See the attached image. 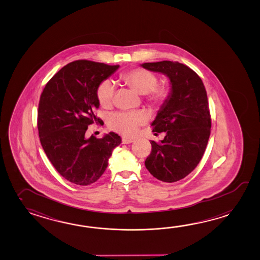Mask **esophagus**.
Wrapping results in <instances>:
<instances>
[{"mask_svg": "<svg viewBox=\"0 0 260 260\" xmlns=\"http://www.w3.org/2000/svg\"><path fill=\"white\" fill-rule=\"evenodd\" d=\"M134 142V139L133 138H127V137H123L122 138V143L123 144H132Z\"/></svg>", "mask_w": 260, "mask_h": 260, "instance_id": "34e87169", "label": "esophagus"}]
</instances>
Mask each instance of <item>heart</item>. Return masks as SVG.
Here are the masks:
<instances>
[{
    "label": "heart",
    "mask_w": 260,
    "mask_h": 260,
    "mask_svg": "<svg viewBox=\"0 0 260 260\" xmlns=\"http://www.w3.org/2000/svg\"><path fill=\"white\" fill-rule=\"evenodd\" d=\"M121 79L140 94H147L148 101L155 104H161L168 97L165 87H157L156 75L143 68L129 70L122 74ZM114 86L110 81H104L97 89V98L104 108H109L114 103ZM144 116L135 113L118 112L110 117V127L125 135H132L144 122Z\"/></svg>",
    "instance_id": "b5f03b06"
}]
</instances>
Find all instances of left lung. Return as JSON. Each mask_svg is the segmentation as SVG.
Wrapping results in <instances>:
<instances>
[{
  "mask_svg": "<svg viewBox=\"0 0 260 260\" xmlns=\"http://www.w3.org/2000/svg\"><path fill=\"white\" fill-rule=\"evenodd\" d=\"M141 66L167 75L172 86L151 124L156 135H166L159 143L151 141L152 151L144 164L156 179L177 182L197 167L207 146L212 122L206 89L201 77L178 61L146 62Z\"/></svg>",
  "mask_w": 260,
  "mask_h": 260,
  "instance_id": "left-lung-1",
  "label": "left lung"
}]
</instances>
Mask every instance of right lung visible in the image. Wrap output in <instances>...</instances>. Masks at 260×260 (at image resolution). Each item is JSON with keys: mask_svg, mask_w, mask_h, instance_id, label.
<instances>
[{"mask_svg": "<svg viewBox=\"0 0 260 260\" xmlns=\"http://www.w3.org/2000/svg\"><path fill=\"white\" fill-rule=\"evenodd\" d=\"M119 65L79 59L65 65L41 94L37 127L43 149L58 173L71 183H95L108 166L112 151L121 143L116 133L86 137L100 121L97 89Z\"/></svg>", "mask_w": 260, "mask_h": 260, "instance_id": "obj_1", "label": "right lung"}]
</instances>
